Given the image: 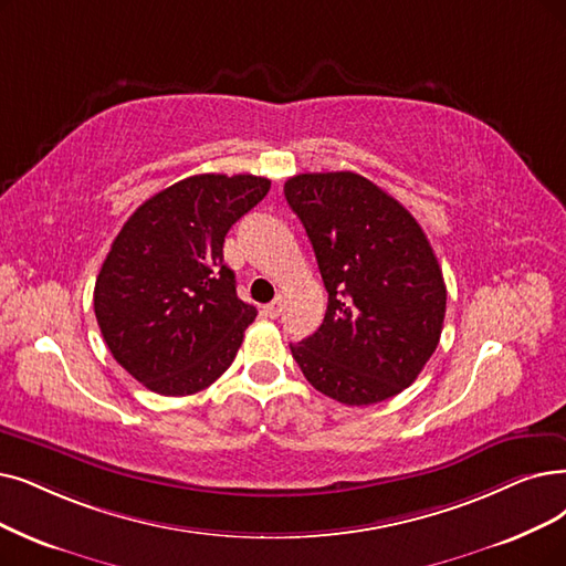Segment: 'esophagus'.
<instances>
[{
  "instance_id": "34e87169",
  "label": "esophagus",
  "mask_w": 566,
  "mask_h": 566,
  "mask_svg": "<svg viewBox=\"0 0 566 566\" xmlns=\"http://www.w3.org/2000/svg\"><path fill=\"white\" fill-rule=\"evenodd\" d=\"M283 306H285V297L283 295H279L274 302L266 304V315H269V318H279V315L283 313Z\"/></svg>"
}]
</instances>
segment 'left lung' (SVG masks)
I'll use <instances>...</instances> for the list:
<instances>
[{"label":"left lung","mask_w":566,"mask_h":566,"mask_svg":"<svg viewBox=\"0 0 566 566\" xmlns=\"http://www.w3.org/2000/svg\"><path fill=\"white\" fill-rule=\"evenodd\" d=\"M285 199L327 290L318 332L292 344L311 386L348 406L399 395L439 346L446 283L418 220L353 171L300 174Z\"/></svg>","instance_id":"1"}]
</instances>
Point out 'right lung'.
Wrapping results in <instances>:
<instances>
[{
	"label": "right lung",
	"mask_w": 566,
	"mask_h": 566,
	"mask_svg": "<svg viewBox=\"0 0 566 566\" xmlns=\"http://www.w3.org/2000/svg\"><path fill=\"white\" fill-rule=\"evenodd\" d=\"M271 180L199 174L129 216L95 283V315L118 365L157 395L186 397L220 378L255 321L222 262L224 234Z\"/></svg>",
	"instance_id": "1"
}]
</instances>
